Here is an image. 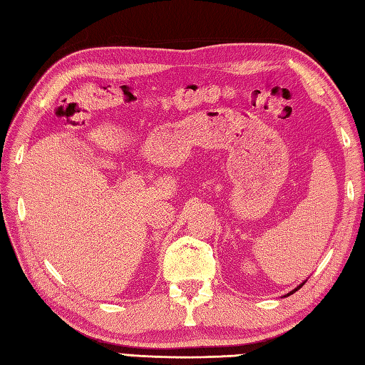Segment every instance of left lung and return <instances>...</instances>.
Masks as SVG:
<instances>
[{
  "instance_id": "left-lung-1",
  "label": "left lung",
  "mask_w": 365,
  "mask_h": 365,
  "mask_svg": "<svg viewBox=\"0 0 365 365\" xmlns=\"http://www.w3.org/2000/svg\"><path fill=\"white\" fill-rule=\"evenodd\" d=\"M304 284H306V282H302V284H301V285H299V287H296V288H294V289H293V292H289V293H288V294H287V296H289V294H293V293H294V292H297V289H299V288H301V287H302V285H304Z\"/></svg>"
}]
</instances>
